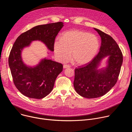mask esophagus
Listing matches in <instances>:
<instances>
[{"label":"esophagus","instance_id":"obj_1","mask_svg":"<svg viewBox=\"0 0 132 132\" xmlns=\"http://www.w3.org/2000/svg\"><path fill=\"white\" fill-rule=\"evenodd\" d=\"M63 67L64 68H70V66L69 65H66V64H65L63 65Z\"/></svg>","mask_w":132,"mask_h":132}]
</instances>
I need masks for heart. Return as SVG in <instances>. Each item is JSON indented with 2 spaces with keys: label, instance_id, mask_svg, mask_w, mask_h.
<instances>
[{
  "label": "heart",
  "instance_id": "1",
  "mask_svg": "<svg viewBox=\"0 0 132 132\" xmlns=\"http://www.w3.org/2000/svg\"><path fill=\"white\" fill-rule=\"evenodd\" d=\"M100 46L98 36L93 33L79 30L64 32L61 39L54 43V52L62 62L67 61L71 52L72 61L78 65H85L95 57Z\"/></svg>",
  "mask_w": 132,
  "mask_h": 132
}]
</instances>
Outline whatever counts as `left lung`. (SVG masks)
<instances>
[{
	"mask_svg": "<svg viewBox=\"0 0 132 132\" xmlns=\"http://www.w3.org/2000/svg\"><path fill=\"white\" fill-rule=\"evenodd\" d=\"M100 35V51L88 64L75 69L73 86L79 95L92 99L101 97L116 84L123 63L122 53L115 40L109 35L94 28ZM108 57L106 68L97 67L102 59Z\"/></svg>",
	"mask_w": 132,
	"mask_h": 132,
	"instance_id": "1",
	"label": "left lung"
}]
</instances>
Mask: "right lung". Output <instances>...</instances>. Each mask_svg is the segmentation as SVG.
Instances as JSON below:
<instances>
[{"mask_svg":"<svg viewBox=\"0 0 132 132\" xmlns=\"http://www.w3.org/2000/svg\"><path fill=\"white\" fill-rule=\"evenodd\" d=\"M63 26L62 22H59L34 27L19 36L14 43L8 63L14 84L24 96L37 99L45 97L53 90L63 66L46 58L35 66H27L22 60V50L32 41L38 40L44 43L49 50L54 51L55 37Z\"/></svg>","mask_w":132,"mask_h":132,"instance_id":"1","label":"right lung"}]
</instances>
